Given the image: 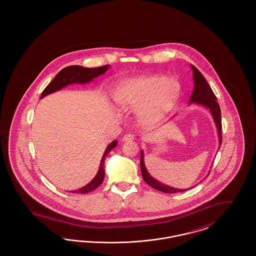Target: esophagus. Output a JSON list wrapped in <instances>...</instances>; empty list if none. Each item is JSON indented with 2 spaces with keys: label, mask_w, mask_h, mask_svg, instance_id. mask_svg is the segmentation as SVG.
Listing matches in <instances>:
<instances>
[{
  "label": "esophagus",
  "mask_w": 256,
  "mask_h": 256,
  "mask_svg": "<svg viewBox=\"0 0 256 256\" xmlns=\"http://www.w3.org/2000/svg\"><path fill=\"white\" fill-rule=\"evenodd\" d=\"M134 139V135H132V134H126V135L122 137V141H124V142H126V141H132Z\"/></svg>",
  "instance_id": "1"
}]
</instances>
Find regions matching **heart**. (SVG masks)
I'll return each instance as SVG.
<instances>
[{
  "label": "heart",
  "instance_id": "obj_1",
  "mask_svg": "<svg viewBox=\"0 0 256 256\" xmlns=\"http://www.w3.org/2000/svg\"><path fill=\"white\" fill-rule=\"evenodd\" d=\"M180 84L174 78L158 74L139 76L119 84L114 98L124 111L141 110L142 117L152 119L170 110L180 95Z\"/></svg>",
  "mask_w": 256,
  "mask_h": 256
}]
</instances>
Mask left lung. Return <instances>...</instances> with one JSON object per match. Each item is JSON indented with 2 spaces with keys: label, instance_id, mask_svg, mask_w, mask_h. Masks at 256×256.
Wrapping results in <instances>:
<instances>
[{
  "label": "left lung",
  "instance_id": "1",
  "mask_svg": "<svg viewBox=\"0 0 256 256\" xmlns=\"http://www.w3.org/2000/svg\"><path fill=\"white\" fill-rule=\"evenodd\" d=\"M193 69V74H194V91L190 98V102H196L198 104H202L209 108L213 119L216 122V126L218 130L219 134V144L220 146L222 145V118H220V108L219 104L217 102V98L215 94L213 93L212 89L206 80V78L202 76L194 65H192ZM144 154L143 152L141 150L140 154V166H141V174L143 176V180L145 182L148 183L150 187L161 191L163 193L167 194H174V193H178V192H184L187 191L188 189H178V188H172L170 186H168L166 184L159 182L154 178L150 176L146 169V166L144 164Z\"/></svg>",
  "mask_w": 256,
  "mask_h": 256
}]
</instances>
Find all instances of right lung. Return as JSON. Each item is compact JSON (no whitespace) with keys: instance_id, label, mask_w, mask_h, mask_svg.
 Returning a JSON list of instances; mask_svg holds the SVG:
<instances>
[{"instance_id":"obj_1","label":"right lung","mask_w":256,"mask_h":256,"mask_svg":"<svg viewBox=\"0 0 256 256\" xmlns=\"http://www.w3.org/2000/svg\"><path fill=\"white\" fill-rule=\"evenodd\" d=\"M108 68V65L100 66V67H98V68H86V67H82V66H80V65H72V66L65 67L64 69H62L60 72L56 76V78L44 89V91L42 92V95H41V98L49 95L50 93H54L56 91L60 90L61 88L65 87L68 84L89 82L94 78H97L98 76L106 73ZM117 143L118 142L116 140L113 141L112 143H110V145L106 148V150H104V156H102V160H100V164L97 174L93 178V180L91 182L88 183L84 187L78 189V190L71 191L72 193L86 194V193L92 192L93 190H95L102 184V182H104V159L106 158V156H108V154L110 152V150L117 146Z\"/></svg>"}]
</instances>
